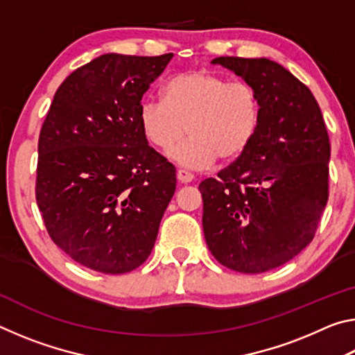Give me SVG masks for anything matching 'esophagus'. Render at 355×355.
I'll use <instances>...</instances> for the list:
<instances>
[{
    "instance_id": "esophagus-1",
    "label": "esophagus",
    "mask_w": 355,
    "mask_h": 355,
    "mask_svg": "<svg viewBox=\"0 0 355 355\" xmlns=\"http://www.w3.org/2000/svg\"><path fill=\"white\" fill-rule=\"evenodd\" d=\"M177 178H178V182H180V183L188 184V183H191V182H192V180H194V175H192V173H191V172H188V171L180 169V171H177Z\"/></svg>"
}]
</instances>
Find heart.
I'll use <instances>...</instances> for the list:
<instances>
[{"label": "heart", "instance_id": "heart-1", "mask_svg": "<svg viewBox=\"0 0 355 355\" xmlns=\"http://www.w3.org/2000/svg\"><path fill=\"white\" fill-rule=\"evenodd\" d=\"M142 135L191 169L218 158L235 161L254 142L261 123V98L254 84L230 81L211 71H184L163 86V101L144 100L137 112Z\"/></svg>", "mask_w": 355, "mask_h": 355}]
</instances>
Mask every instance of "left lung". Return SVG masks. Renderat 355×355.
<instances>
[{
    "instance_id": "1",
    "label": "left lung",
    "mask_w": 355,
    "mask_h": 355,
    "mask_svg": "<svg viewBox=\"0 0 355 355\" xmlns=\"http://www.w3.org/2000/svg\"><path fill=\"white\" fill-rule=\"evenodd\" d=\"M254 84L261 123L250 147L199 184L213 257L244 274L271 271L315 238L329 199L330 142L310 89L269 59H213Z\"/></svg>"
}]
</instances>
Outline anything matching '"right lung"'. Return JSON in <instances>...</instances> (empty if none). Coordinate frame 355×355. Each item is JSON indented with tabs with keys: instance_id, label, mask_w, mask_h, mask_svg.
Masks as SVG:
<instances>
[{
	"instance_id": "obj_1",
	"label": "right lung",
	"mask_w": 355,
	"mask_h": 355,
	"mask_svg": "<svg viewBox=\"0 0 355 355\" xmlns=\"http://www.w3.org/2000/svg\"><path fill=\"white\" fill-rule=\"evenodd\" d=\"M172 56L95 58L65 78L42 125V219L53 243L94 271L139 268L175 192V167L148 146L137 119Z\"/></svg>"
}]
</instances>
